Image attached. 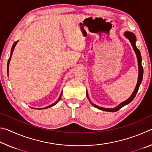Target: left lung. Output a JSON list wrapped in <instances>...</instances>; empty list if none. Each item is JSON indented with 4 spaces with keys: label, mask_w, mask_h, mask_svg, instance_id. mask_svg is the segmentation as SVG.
I'll use <instances>...</instances> for the list:
<instances>
[{
    "label": "left lung",
    "mask_w": 152,
    "mask_h": 152,
    "mask_svg": "<svg viewBox=\"0 0 152 152\" xmlns=\"http://www.w3.org/2000/svg\"><path fill=\"white\" fill-rule=\"evenodd\" d=\"M124 35L127 38V39L129 40V42L132 43V45L133 48V50L135 51V54L137 56V61H138V68H139V74H138V80H137V85H136L135 88L134 90V91L132 93V94L131 95V96L127 100H126L125 101L123 102L122 103H121L119 105H118L117 107L113 108V109H108V108H102L101 107H99L97 106V105L94 104H92V102L90 101V99L88 97V92H86V96L87 98H88V99L91 102V103L92 105H93L94 107L97 108V109H101L102 110H105V111H109V112H116L117 110H119L121 108H122L123 107H124L125 105L129 103H130L131 102H132L133 99H134L136 94H137V92L138 91V89L140 88V86L141 83V82H142V79H143V67L141 66V53H140V51L138 50L136 47V45H135V42H136V37L135 35L133 34V33H131V32H129L127 31L124 33Z\"/></svg>",
    "instance_id": "left-lung-1"
}]
</instances>
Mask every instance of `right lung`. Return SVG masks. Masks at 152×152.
Returning <instances> with one entry per match:
<instances>
[{
  "label": "right lung",
  "instance_id": "add662e5",
  "mask_svg": "<svg viewBox=\"0 0 152 152\" xmlns=\"http://www.w3.org/2000/svg\"><path fill=\"white\" fill-rule=\"evenodd\" d=\"M19 42V41H17V42H15V43H14V44L12 45V48H11V56H10V58H9V60H8V63H7V73L9 74V63H10V60H11V56H12V52H13V50H14V49H15V45H16V44L17 43V42ZM61 94H62V92H61V94H60V97H59V99H58V101H56V102H55L54 103H53V104H51V105H50V106H48V107H44V108H39V109H48V108H50V107H53V105H55V104H56L58 103V102H59V101H60V99H61Z\"/></svg>",
  "mask_w": 152,
  "mask_h": 152
}]
</instances>
